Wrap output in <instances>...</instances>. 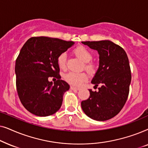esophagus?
I'll list each match as a JSON object with an SVG mask.
<instances>
[{
    "mask_svg": "<svg viewBox=\"0 0 148 148\" xmlns=\"http://www.w3.org/2000/svg\"><path fill=\"white\" fill-rule=\"evenodd\" d=\"M70 89L71 90H79V88H76V87H74V86H71Z\"/></svg>",
    "mask_w": 148,
    "mask_h": 148,
    "instance_id": "1",
    "label": "esophagus"
}]
</instances>
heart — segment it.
<instances>
[{
  "label": "heart",
  "mask_w": 148,
  "mask_h": 148,
  "mask_svg": "<svg viewBox=\"0 0 148 148\" xmlns=\"http://www.w3.org/2000/svg\"><path fill=\"white\" fill-rule=\"evenodd\" d=\"M74 54L77 57L86 63L85 68L88 71H92L94 69V66L92 63H89L92 59V54L86 48L79 46L74 50ZM58 65L60 69H64L66 67V54H60L57 58ZM64 80L68 84H69L74 86H79L83 82L87 80L88 77L86 73H68L64 76Z\"/></svg>",
  "instance_id": "b5f03b06"
}]
</instances>
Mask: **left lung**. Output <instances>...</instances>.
I'll list each match as a JSON object with an SVG mask.
<instances>
[{"label": "left lung", "mask_w": 148, "mask_h": 148, "mask_svg": "<svg viewBox=\"0 0 148 148\" xmlns=\"http://www.w3.org/2000/svg\"><path fill=\"white\" fill-rule=\"evenodd\" d=\"M82 43L98 51V69L91 82L94 87L101 86L98 92L89 90L90 96L82 102V110L94 120H108L120 112L128 98L131 81L128 57L123 48L110 40Z\"/></svg>", "instance_id": "1"}]
</instances>
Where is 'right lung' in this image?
Returning a JSON list of instances; mask_svg holds the SVG:
<instances>
[{
	"label": "right lung",
	"mask_w": 148,
	"mask_h": 148,
	"mask_svg": "<svg viewBox=\"0 0 148 148\" xmlns=\"http://www.w3.org/2000/svg\"><path fill=\"white\" fill-rule=\"evenodd\" d=\"M75 44L49 37H33L24 44L16 60L15 71L18 96L23 106L38 116H48L61 106L69 85L60 79L57 58ZM49 76L58 80L53 84Z\"/></svg>",
	"instance_id": "1"
}]
</instances>
